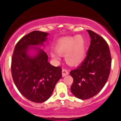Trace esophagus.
<instances>
[{
    "mask_svg": "<svg viewBox=\"0 0 121 121\" xmlns=\"http://www.w3.org/2000/svg\"><path fill=\"white\" fill-rule=\"evenodd\" d=\"M68 74H69V73H68V71L67 70V69H62V75H63V77H65V75H67Z\"/></svg>",
    "mask_w": 121,
    "mask_h": 121,
    "instance_id": "1",
    "label": "esophagus"
}]
</instances>
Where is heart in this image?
<instances>
[{
    "mask_svg": "<svg viewBox=\"0 0 121 121\" xmlns=\"http://www.w3.org/2000/svg\"><path fill=\"white\" fill-rule=\"evenodd\" d=\"M56 51L52 50L50 56L54 60L60 59L65 55V60L70 65H77L82 61L85 53V43L81 36L67 37L60 39L55 46Z\"/></svg>",
    "mask_w": 121,
    "mask_h": 121,
    "instance_id": "b5f03b06",
    "label": "heart"
}]
</instances>
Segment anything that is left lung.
I'll return each mask as SVG.
<instances>
[{
	"instance_id": "1",
	"label": "left lung",
	"mask_w": 121,
	"mask_h": 121,
	"mask_svg": "<svg viewBox=\"0 0 121 121\" xmlns=\"http://www.w3.org/2000/svg\"><path fill=\"white\" fill-rule=\"evenodd\" d=\"M87 31L91 43L86 58L76 69L70 71L74 80L71 91L81 99L92 98L102 90L111 67V56L107 41L94 31Z\"/></svg>"
}]
</instances>
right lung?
Here are the masks:
<instances>
[{
  "label": "right lung",
  "instance_id": "add662e5",
  "mask_svg": "<svg viewBox=\"0 0 121 121\" xmlns=\"http://www.w3.org/2000/svg\"><path fill=\"white\" fill-rule=\"evenodd\" d=\"M48 35L40 31L29 33L16 44L12 58L11 71L16 86L25 98L36 103L48 99L62 77L61 68L51 65L46 52L33 47L44 45ZM32 48L37 52L34 56L28 54Z\"/></svg>",
  "mask_w": 121,
  "mask_h": 121
}]
</instances>
